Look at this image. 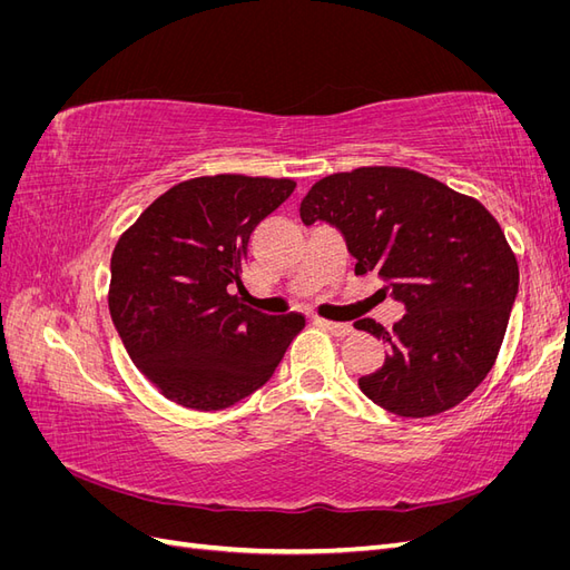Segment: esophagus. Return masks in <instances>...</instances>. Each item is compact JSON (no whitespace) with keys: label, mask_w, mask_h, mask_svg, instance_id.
<instances>
[{"label":"esophagus","mask_w":570,"mask_h":570,"mask_svg":"<svg viewBox=\"0 0 570 570\" xmlns=\"http://www.w3.org/2000/svg\"><path fill=\"white\" fill-rule=\"evenodd\" d=\"M316 325H321L323 331H327V333H333L335 337H347L352 333L350 323H333V321H325V318H316Z\"/></svg>","instance_id":"34e87169"}]
</instances>
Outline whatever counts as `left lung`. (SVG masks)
Wrapping results in <instances>:
<instances>
[{
	"instance_id": "8db88e82",
	"label": "left lung",
	"mask_w": 570,
	"mask_h": 570,
	"mask_svg": "<svg viewBox=\"0 0 570 570\" xmlns=\"http://www.w3.org/2000/svg\"><path fill=\"white\" fill-rule=\"evenodd\" d=\"M304 226H335L381 292L406 306L385 331V364L358 377L368 400L404 419L461 404L492 371L519 295V262L497 218L478 199L400 166H361L318 180L299 204Z\"/></svg>"
}]
</instances>
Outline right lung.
Wrapping results in <instances>:
<instances>
[{"label": "right lung", "mask_w": 570, "mask_h": 570, "mask_svg": "<svg viewBox=\"0 0 570 570\" xmlns=\"http://www.w3.org/2000/svg\"><path fill=\"white\" fill-rule=\"evenodd\" d=\"M295 180L237 174L178 183L118 237L109 312L126 350L166 400L220 411L278 368L306 325L239 302L252 230L292 195Z\"/></svg>", "instance_id": "obj_1"}]
</instances>
